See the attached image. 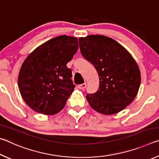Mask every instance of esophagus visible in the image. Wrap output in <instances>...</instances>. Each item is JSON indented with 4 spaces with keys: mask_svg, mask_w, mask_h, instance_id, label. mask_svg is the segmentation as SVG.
<instances>
[{
    "mask_svg": "<svg viewBox=\"0 0 159 159\" xmlns=\"http://www.w3.org/2000/svg\"><path fill=\"white\" fill-rule=\"evenodd\" d=\"M86 83H83V84H80L77 86V88H79L80 90H84L85 88H86Z\"/></svg>",
    "mask_w": 159,
    "mask_h": 159,
    "instance_id": "34e87169",
    "label": "esophagus"
}]
</instances>
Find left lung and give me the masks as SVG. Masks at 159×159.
Instances as JSON below:
<instances>
[{
	"mask_svg": "<svg viewBox=\"0 0 159 159\" xmlns=\"http://www.w3.org/2000/svg\"><path fill=\"white\" fill-rule=\"evenodd\" d=\"M79 47L99 78L98 90L86 95L90 107L104 115L122 111L134 100L140 86V71L133 56L115 40L102 35L79 38Z\"/></svg>",
	"mask_w": 159,
	"mask_h": 159,
	"instance_id": "obj_1",
	"label": "left lung"
}]
</instances>
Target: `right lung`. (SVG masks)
<instances>
[{
    "instance_id": "obj_1",
    "label": "right lung",
    "mask_w": 159,
    "mask_h": 159,
    "mask_svg": "<svg viewBox=\"0 0 159 159\" xmlns=\"http://www.w3.org/2000/svg\"><path fill=\"white\" fill-rule=\"evenodd\" d=\"M78 49L77 38L64 35L44 43L26 58L19 73L18 87L34 111L54 115L65 106L75 88L66 64Z\"/></svg>"
}]
</instances>
